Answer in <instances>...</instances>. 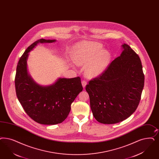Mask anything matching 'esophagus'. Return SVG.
<instances>
[{"label": "esophagus", "mask_w": 159, "mask_h": 159, "mask_svg": "<svg viewBox=\"0 0 159 159\" xmlns=\"http://www.w3.org/2000/svg\"><path fill=\"white\" fill-rule=\"evenodd\" d=\"M82 86L83 88H85L86 84H87V82L85 81V80H83L82 82Z\"/></svg>", "instance_id": "obj_1"}]
</instances>
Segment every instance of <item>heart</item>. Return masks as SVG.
Instances as JSON below:
<instances>
[{"mask_svg":"<svg viewBox=\"0 0 159 159\" xmlns=\"http://www.w3.org/2000/svg\"><path fill=\"white\" fill-rule=\"evenodd\" d=\"M72 56L74 61L79 66H84V74L88 77L99 75L107 65L109 53L102 49L98 43L83 42L75 46Z\"/></svg>","mask_w":159,"mask_h":159,"instance_id":"obj_1","label":"heart"}]
</instances>
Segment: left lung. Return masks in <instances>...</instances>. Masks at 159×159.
Here are the masks:
<instances>
[{
  "instance_id": "1",
  "label": "left lung",
  "mask_w": 159,
  "mask_h": 159,
  "mask_svg": "<svg viewBox=\"0 0 159 159\" xmlns=\"http://www.w3.org/2000/svg\"><path fill=\"white\" fill-rule=\"evenodd\" d=\"M120 56L86 86L94 117L103 124H115L135 111L144 87V75L139 56L127 44Z\"/></svg>"
}]
</instances>
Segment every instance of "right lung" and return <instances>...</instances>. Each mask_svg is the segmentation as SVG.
Wrapping results in <instances>:
<instances>
[{"mask_svg":"<svg viewBox=\"0 0 159 159\" xmlns=\"http://www.w3.org/2000/svg\"><path fill=\"white\" fill-rule=\"evenodd\" d=\"M56 40L39 39L29 46L19 60L15 76L17 98L28 115L36 122L53 125L63 122L71 109V104L83 90L80 77L59 78L53 84L41 86L29 74V53L39 43Z\"/></svg>","mask_w":159,"mask_h":159,"instance_id":"add662e5","label":"right lung"}]
</instances>
